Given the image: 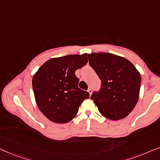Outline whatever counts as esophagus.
Returning a JSON list of instances; mask_svg holds the SVG:
<instances>
[{"label": "esophagus", "instance_id": "obj_1", "mask_svg": "<svg viewBox=\"0 0 160 160\" xmlns=\"http://www.w3.org/2000/svg\"><path fill=\"white\" fill-rule=\"evenodd\" d=\"M88 92L89 94H90V96H91V94H92V92H93V91H92V89L91 88H89L88 89Z\"/></svg>", "mask_w": 160, "mask_h": 160}]
</instances>
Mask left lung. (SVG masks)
Masks as SVG:
<instances>
[{"label": "left lung", "instance_id": "1", "mask_svg": "<svg viewBox=\"0 0 160 160\" xmlns=\"http://www.w3.org/2000/svg\"><path fill=\"white\" fill-rule=\"evenodd\" d=\"M89 64L102 81L99 91L91 96L106 118L118 120L132 111L138 102L141 78L125 58L109 53L88 54Z\"/></svg>", "mask_w": 160, "mask_h": 160}]
</instances>
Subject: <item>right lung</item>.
<instances>
[{"label": "right lung", "mask_w": 160, "mask_h": 160, "mask_svg": "<svg viewBox=\"0 0 160 160\" xmlns=\"http://www.w3.org/2000/svg\"><path fill=\"white\" fill-rule=\"evenodd\" d=\"M88 63L87 53L53 58L40 67L32 78L39 109L49 120L67 123L77 114L89 93L78 88L75 71Z\"/></svg>", "instance_id": "1"}]
</instances>
